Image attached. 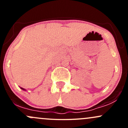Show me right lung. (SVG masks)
Instances as JSON below:
<instances>
[{"label": "right lung", "instance_id": "1", "mask_svg": "<svg viewBox=\"0 0 128 128\" xmlns=\"http://www.w3.org/2000/svg\"><path fill=\"white\" fill-rule=\"evenodd\" d=\"M20 88H21V89H22V90H25V89L23 88H22V87H20Z\"/></svg>", "mask_w": 128, "mask_h": 128}]
</instances>
